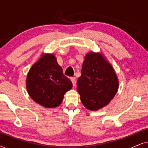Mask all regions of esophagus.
<instances>
[{"instance_id":"34e87169","label":"esophagus","mask_w":148,"mask_h":148,"mask_svg":"<svg viewBox=\"0 0 148 148\" xmlns=\"http://www.w3.org/2000/svg\"><path fill=\"white\" fill-rule=\"evenodd\" d=\"M71 81L72 82V84H73V86H75L76 85V79H75V77H71Z\"/></svg>"}]
</instances>
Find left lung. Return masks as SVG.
I'll list each match as a JSON object with an SVG mask.
<instances>
[{"instance_id": "obj_1", "label": "left lung", "mask_w": 148, "mask_h": 148, "mask_svg": "<svg viewBox=\"0 0 148 148\" xmlns=\"http://www.w3.org/2000/svg\"><path fill=\"white\" fill-rule=\"evenodd\" d=\"M77 90L87 109L96 111L106 106L116 95L119 79L114 68L100 52L85 56Z\"/></svg>"}]
</instances>
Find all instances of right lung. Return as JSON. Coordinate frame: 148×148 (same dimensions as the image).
<instances>
[{"instance_id": "1", "label": "right lung", "mask_w": 148, "mask_h": 148, "mask_svg": "<svg viewBox=\"0 0 148 148\" xmlns=\"http://www.w3.org/2000/svg\"><path fill=\"white\" fill-rule=\"evenodd\" d=\"M71 80L53 54H43L32 66L26 78L28 94L44 108H55L61 104L64 94L72 88Z\"/></svg>"}]
</instances>
